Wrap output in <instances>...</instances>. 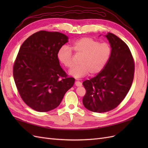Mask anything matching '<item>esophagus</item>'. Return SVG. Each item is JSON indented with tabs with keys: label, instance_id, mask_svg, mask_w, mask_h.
<instances>
[{
	"label": "esophagus",
	"instance_id": "1",
	"mask_svg": "<svg viewBox=\"0 0 148 148\" xmlns=\"http://www.w3.org/2000/svg\"><path fill=\"white\" fill-rule=\"evenodd\" d=\"M75 85L77 86H82V83L80 82L77 81V82H75Z\"/></svg>",
	"mask_w": 148,
	"mask_h": 148
}]
</instances>
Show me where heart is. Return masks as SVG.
Segmentation results:
<instances>
[{
    "label": "heart",
    "instance_id": "obj_1",
    "mask_svg": "<svg viewBox=\"0 0 148 148\" xmlns=\"http://www.w3.org/2000/svg\"><path fill=\"white\" fill-rule=\"evenodd\" d=\"M72 49L76 53L83 56L80 65L73 66L69 71V74L76 78L85 77L89 72L91 75L101 72L108 63L112 54L110 44L89 37L82 38L75 42ZM57 56L65 66L71 68L73 66V52L69 46H62Z\"/></svg>",
    "mask_w": 148,
    "mask_h": 148
}]
</instances>
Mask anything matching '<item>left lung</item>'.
<instances>
[{"instance_id":"8db88e82","label":"left lung","mask_w":148,"mask_h":148,"mask_svg":"<svg viewBox=\"0 0 148 148\" xmlns=\"http://www.w3.org/2000/svg\"><path fill=\"white\" fill-rule=\"evenodd\" d=\"M106 37L112 48L109 61L95 77L83 82L86 89L83 105L94 112L117 107L130 89L135 73V62L127 44L112 33Z\"/></svg>"}]
</instances>
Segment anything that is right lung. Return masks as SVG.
Segmentation results:
<instances>
[{
	"label": "right lung",
	"instance_id": "add662e5",
	"mask_svg": "<svg viewBox=\"0 0 148 148\" xmlns=\"http://www.w3.org/2000/svg\"><path fill=\"white\" fill-rule=\"evenodd\" d=\"M59 32L39 31L21 46L13 65V75L20 97L38 112H48L59 106L75 78L61 68L57 53L68 42Z\"/></svg>",
	"mask_w": 148,
	"mask_h": 148
}]
</instances>
